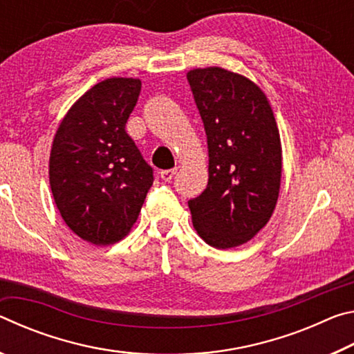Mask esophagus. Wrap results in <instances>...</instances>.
Masks as SVG:
<instances>
[{
  "label": "esophagus",
  "instance_id": "1",
  "mask_svg": "<svg viewBox=\"0 0 354 354\" xmlns=\"http://www.w3.org/2000/svg\"><path fill=\"white\" fill-rule=\"evenodd\" d=\"M176 171H178V169H170V170H162L160 171V178L164 179L165 183H170L173 178H175V175H176Z\"/></svg>",
  "mask_w": 354,
  "mask_h": 354
}]
</instances>
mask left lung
<instances>
[{"label": "left lung", "mask_w": 354, "mask_h": 354, "mask_svg": "<svg viewBox=\"0 0 354 354\" xmlns=\"http://www.w3.org/2000/svg\"><path fill=\"white\" fill-rule=\"evenodd\" d=\"M209 148L207 187L189 200L196 232L215 248L248 242L270 220L281 184V140L254 82L220 67L187 73Z\"/></svg>", "instance_id": "left-lung-1"}]
</instances>
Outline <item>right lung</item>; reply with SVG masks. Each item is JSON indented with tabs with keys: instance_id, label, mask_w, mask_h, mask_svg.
Instances as JSON below:
<instances>
[{
	"instance_id": "obj_1",
	"label": "right lung",
	"mask_w": 354,
	"mask_h": 354,
	"mask_svg": "<svg viewBox=\"0 0 354 354\" xmlns=\"http://www.w3.org/2000/svg\"><path fill=\"white\" fill-rule=\"evenodd\" d=\"M140 87L133 77L95 84L71 106L53 140L50 185L56 206L70 230L93 245L128 234L154 181L124 129Z\"/></svg>"
}]
</instances>
